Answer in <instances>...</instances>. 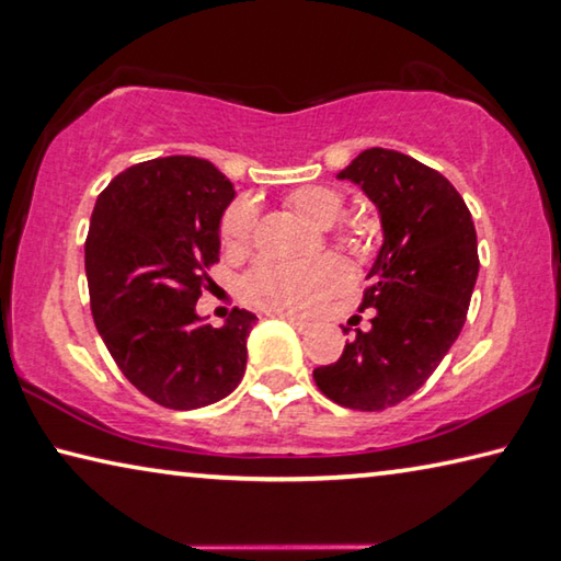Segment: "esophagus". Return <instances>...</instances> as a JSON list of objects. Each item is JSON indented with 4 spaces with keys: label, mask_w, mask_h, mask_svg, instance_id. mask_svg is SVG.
<instances>
[{
    "label": "esophagus",
    "mask_w": 561,
    "mask_h": 561,
    "mask_svg": "<svg viewBox=\"0 0 561 561\" xmlns=\"http://www.w3.org/2000/svg\"><path fill=\"white\" fill-rule=\"evenodd\" d=\"M287 322L297 329V332H309L312 329V324L305 322V319H295V317H287Z\"/></svg>",
    "instance_id": "esophagus-1"
}]
</instances>
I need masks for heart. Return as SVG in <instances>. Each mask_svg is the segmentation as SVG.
<instances>
[{
	"label": "heart",
	"instance_id": "heart-1",
	"mask_svg": "<svg viewBox=\"0 0 561 561\" xmlns=\"http://www.w3.org/2000/svg\"><path fill=\"white\" fill-rule=\"evenodd\" d=\"M287 204L299 217L317 227H332L344 215L342 192L324 184H309L287 194ZM256 225V207L249 199H239L221 219L219 237L227 252H242L252 239ZM350 282L346 266L334 256L309 264L260 262L242 279V295L252 307L274 314H309L329 295L340 291Z\"/></svg>",
	"mask_w": 561,
	"mask_h": 561
}]
</instances>
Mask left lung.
Instances as JSON below:
<instances>
[{
	"instance_id": "left-lung-1",
	"label": "left lung",
	"mask_w": 561,
	"mask_h": 561,
	"mask_svg": "<svg viewBox=\"0 0 561 561\" xmlns=\"http://www.w3.org/2000/svg\"><path fill=\"white\" fill-rule=\"evenodd\" d=\"M336 180L379 211L385 242L359 307L377 314L314 381L336 404L379 412L412 397L457 342L479 274L477 232L447 176L394 149H364Z\"/></svg>"
}]
</instances>
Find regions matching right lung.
<instances>
[{
    "label": "right lung",
    "instance_id": "1",
    "mask_svg": "<svg viewBox=\"0 0 561 561\" xmlns=\"http://www.w3.org/2000/svg\"><path fill=\"white\" fill-rule=\"evenodd\" d=\"M234 184L199 157H159L124 169L96 197L84 270L96 332L122 375L167 409H199L244 377L256 317L221 327L197 314L219 262V225Z\"/></svg>",
    "mask_w": 561,
    "mask_h": 561
}]
</instances>
